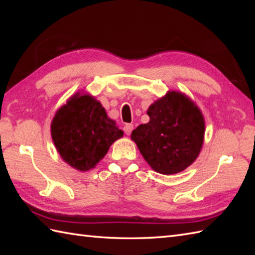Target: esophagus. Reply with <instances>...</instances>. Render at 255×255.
Segmentation results:
<instances>
[{"label": "esophagus", "mask_w": 255, "mask_h": 255, "mask_svg": "<svg viewBox=\"0 0 255 255\" xmlns=\"http://www.w3.org/2000/svg\"><path fill=\"white\" fill-rule=\"evenodd\" d=\"M132 129H133V125L132 124H126L124 126V131H125V133H126V134H130L131 131H132Z\"/></svg>", "instance_id": "obj_1"}]
</instances>
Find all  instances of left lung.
Masks as SVG:
<instances>
[{
    "mask_svg": "<svg viewBox=\"0 0 255 255\" xmlns=\"http://www.w3.org/2000/svg\"><path fill=\"white\" fill-rule=\"evenodd\" d=\"M148 124L138 126L131 139L149 165L161 174H175L196 160L202 149L205 122L199 108L180 92L154 102Z\"/></svg>",
    "mask_w": 255,
    "mask_h": 255,
    "instance_id": "8db88e82",
    "label": "left lung"
}]
</instances>
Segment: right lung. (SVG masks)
Listing matches in <instances>:
<instances>
[{
    "label": "right lung",
    "instance_id": "add662e5",
    "mask_svg": "<svg viewBox=\"0 0 255 255\" xmlns=\"http://www.w3.org/2000/svg\"><path fill=\"white\" fill-rule=\"evenodd\" d=\"M124 132L94 97L75 94L56 113L51 137L61 158L79 171L99 163Z\"/></svg>",
    "mask_w": 255,
    "mask_h": 255
}]
</instances>
